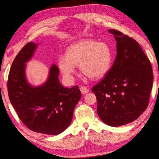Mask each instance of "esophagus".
Wrapping results in <instances>:
<instances>
[{"label":"esophagus","instance_id":"esophagus-1","mask_svg":"<svg viewBox=\"0 0 159 159\" xmlns=\"http://www.w3.org/2000/svg\"><path fill=\"white\" fill-rule=\"evenodd\" d=\"M80 91H81V93L82 94H85V93H87L89 92V89L84 87V86H81Z\"/></svg>","mask_w":159,"mask_h":159}]
</instances>
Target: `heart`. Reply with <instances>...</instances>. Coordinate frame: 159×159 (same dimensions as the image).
Here are the masks:
<instances>
[{
  "label": "heart",
  "mask_w": 159,
  "mask_h": 159,
  "mask_svg": "<svg viewBox=\"0 0 159 159\" xmlns=\"http://www.w3.org/2000/svg\"><path fill=\"white\" fill-rule=\"evenodd\" d=\"M111 63V52L104 42L85 39L68 48L66 57L60 56L57 65L67 80H72L75 66L91 79L102 78L107 73Z\"/></svg>",
  "instance_id": "1"
}]
</instances>
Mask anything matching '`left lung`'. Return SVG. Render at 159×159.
I'll return each mask as SVG.
<instances>
[{
    "label": "left lung",
    "instance_id": "obj_1",
    "mask_svg": "<svg viewBox=\"0 0 159 159\" xmlns=\"http://www.w3.org/2000/svg\"><path fill=\"white\" fill-rule=\"evenodd\" d=\"M117 42L114 64L91 89L97 111L105 124L119 127L133 122L147 109L153 82L152 66L138 42L116 30H108Z\"/></svg>",
    "mask_w": 159,
    "mask_h": 159
}]
</instances>
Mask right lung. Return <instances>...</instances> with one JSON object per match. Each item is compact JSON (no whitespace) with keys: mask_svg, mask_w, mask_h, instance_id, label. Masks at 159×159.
Returning <instances> with one entry per match:
<instances>
[{"mask_svg":"<svg viewBox=\"0 0 159 159\" xmlns=\"http://www.w3.org/2000/svg\"><path fill=\"white\" fill-rule=\"evenodd\" d=\"M38 46L34 42L28 43L14 60L7 83L8 96L18 116L28 129L56 135L69 127L81 94L78 86L67 88L61 84L60 71L54 64L44 83L34 86L28 82L26 63Z\"/></svg>","mask_w":159,"mask_h":159,"instance_id":"1","label":"right lung"}]
</instances>
